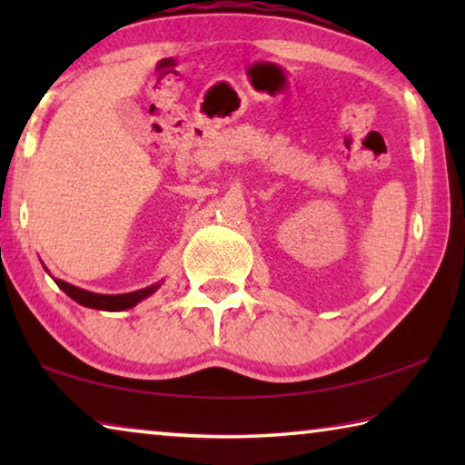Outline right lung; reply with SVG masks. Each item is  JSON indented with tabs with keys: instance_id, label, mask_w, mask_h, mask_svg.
<instances>
[{
	"instance_id": "add662e5",
	"label": "right lung",
	"mask_w": 465,
	"mask_h": 465,
	"mask_svg": "<svg viewBox=\"0 0 465 465\" xmlns=\"http://www.w3.org/2000/svg\"><path fill=\"white\" fill-rule=\"evenodd\" d=\"M57 282L59 289L65 291V293L77 302L80 305H85V308H92V310H104V312H123V310H129L133 305H137L139 302H143L145 297H149L152 293H155L157 289H160V282L152 287H145V289H139V291H133V293H121V295H102V293H92V291H85L80 287H74L69 285V282L61 281V279H54Z\"/></svg>"
}]
</instances>
